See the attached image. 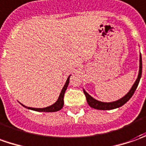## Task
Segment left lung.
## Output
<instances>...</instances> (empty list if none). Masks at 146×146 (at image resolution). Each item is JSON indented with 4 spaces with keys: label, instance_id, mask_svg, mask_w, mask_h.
I'll return each instance as SVG.
<instances>
[{
    "label": "left lung",
    "instance_id": "obj_1",
    "mask_svg": "<svg viewBox=\"0 0 146 146\" xmlns=\"http://www.w3.org/2000/svg\"><path fill=\"white\" fill-rule=\"evenodd\" d=\"M140 65H139V73H138V76L137 80L134 82V84L133 85L132 88L128 92L127 94H125L123 98L121 99H119L116 102H102L100 101H98L96 99H94L93 97H91L90 94H88L87 92H86V90H83L84 94L86 97V101L88 102L89 106L94 109L96 110H113V109H117L119 107L122 106L123 105H125L126 102L132 98V96L133 95L134 92H135L137 87L139 84L140 79L141 77V73H142V60H141V54L140 53Z\"/></svg>",
    "mask_w": 146,
    "mask_h": 146
}]
</instances>
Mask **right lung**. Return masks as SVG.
<instances>
[{"label":"right lung","instance_id":"obj_1","mask_svg":"<svg viewBox=\"0 0 146 146\" xmlns=\"http://www.w3.org/2000/svg\"><path fill=\"white\" fill-rule=\"evenodd\" d=\"M69 76L68 78H67V80H66V82H65V86L63 87V89L61 90L60 91V94L59 95V98L57 99V101H56L54 104H52V106H50L48 107H45V108H31V107H27V106H25L24 105H22L24 107H25V108H27L29 110H34V111H37V112H56V111L60 110L62 109V107L64 106V95H65V90L67 89V87L69 86Z\"/></svg>","mask_w":146,"mask_h":146}]
</instances>
